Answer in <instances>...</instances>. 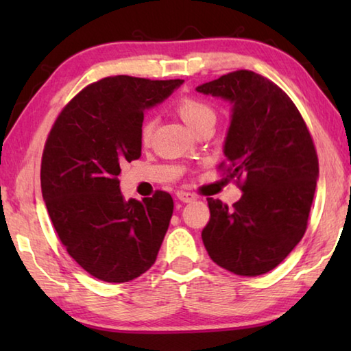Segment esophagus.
Here are the masks:
<instances>
[{
	"label": "esophagus",
	"instance_id": "34e87169",
	"mask_svg": "<svg viewBox=\"0 0 351 351\" xmlns=\"http://www.w3.org/2000/svg\"><path fill=\"white\" fill-rule=\"evenodd\" d=\"M176 198L180 199L181 203H193V201L197 199L198 197H197V195H193V193L182 192V190H180V192H176Z\"/></svg>",
	"mask_w": 351,
	"mask_h": 351
}]
</instances>
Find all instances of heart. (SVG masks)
I'll use <instances>...</instances> for the list:
<instances>
[{
  "mask_svg": "<svg viewBox=\"0 0 351 351\" xmlns=\"http://www.w3.org/2000/svg\"><path fill=\"white\" fill-rule=\"evenodd\" d=\"M175 110L178 112V116L181 117V121L186 123L192 132L198 125H201L204 121H207V119L215 117L209 105H206L204 102H201V100L192 99V97H182L178 100ZM153 127H154L153 121H145L142 123L141 141L144 142V144L150 142L152 134H153Z\"/></svg>",
  "mask_w": 351,
  "mask_h": 351,
  "instance_id": "heart-1",
  "label": "heart"
}]
</instances>
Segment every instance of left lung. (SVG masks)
Instances as JSON below:
<instances>
[{
    "label": "left lung",
    "instance_id": "obj_1",
    "mask_svg": "<svg viewBox=\"0 0 351 351\" xmlns=\"http://www.w3.org/2000/svg\"><path fill=\"white\" fill-rule=\"evenodd\" d=\"M229 102L223 153L230 178L243 180L232 209L207 198L210 219L201 239L209 257L237 276L274 269L302 240L319 161L310 132L287 94L252 71H235L197 86Z\"/></svg>",
    "mask_w": 351,
    "mask_h": 351
}]
</instances>
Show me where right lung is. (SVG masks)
I'll list each match as a JSON object with an SVG mask.
<instances>
[{"label":"right lung","mask_w":351,"mask_h":351,"mask_svg":"<svg viewBox=\"0 0 351 351\" xmlns=\"http://www.w3.org/2000/svg\"><path fill=\"white\" fill-rule=\"evenodd\" d=\"M184 80L106 77L64 106L41 159V195L68 254L99 280L123 283L156 261L173 199H123L121 165L141 158L147 110Z\"/></svg>","instance_id":"right-lung-1"}]
</instances>
